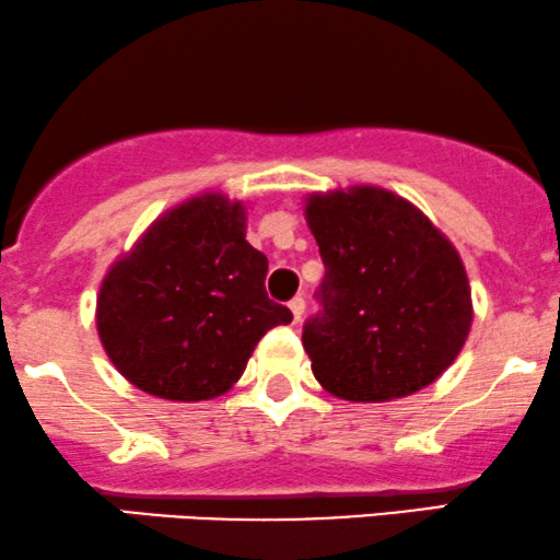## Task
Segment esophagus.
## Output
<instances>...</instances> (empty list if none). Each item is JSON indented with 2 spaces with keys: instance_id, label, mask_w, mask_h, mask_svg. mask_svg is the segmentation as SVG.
<instances>
[{
  "instance_id": "esophagus-1",
  "label": "esophagus",
  "mask_w": 560,
  "mask_h": 560,
  "mask_svg": "<svg viewBox=\"0 0 560 560\" xmlns=\"http://www.w3.org/2000/svg\"><path fill=\"white\" fill-rule=\"evenodd\" d=\"M288 306H291V312H293V322H301V317H304V312H306V301L301 299V295H295Z\"/></svg>"
}]
</instances>
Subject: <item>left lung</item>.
I'll return each mask as SVG.
<instances>
[{"instance_id": "1", "label": "left lung", "mask_w": 560, "mask_h": 560, "mask_svg": "<svg viewBox=\"0 0 560 560\" xmlns=\"http://www.w3.org/2000/svg\"><path fill=\"white\" fill-rule=\"evenodd\" d=\"M304 217L325 261V312L304 330L319 385L335 398L380 404L435 383L475 319L448 235L380 186L314 190Z\"/></svg>"}]
</instances>
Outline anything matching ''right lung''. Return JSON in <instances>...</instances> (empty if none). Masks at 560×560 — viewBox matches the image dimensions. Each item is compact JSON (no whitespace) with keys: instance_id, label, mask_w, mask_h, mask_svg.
Returning a JSON list of instances; mask_svg holds the SVG:
<instances>
[{"instance_id":"right-lung-1","label":"right lung","mask_w":560,"mask_h":560,"mask_svg":"<svg viewBox=\"0 0 560 560\" xmlns=\"http://www.w3.org/2000/svg\"><path fill=\"white\" fill-rule=\"evenodd\" d=\"M246 203L203 190L175 203L112 261L96 332L115 370L164 400H209L241 380L261 335L293 319L267 299V256Z\"/></svg>"}]
</instances>
